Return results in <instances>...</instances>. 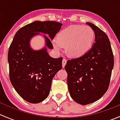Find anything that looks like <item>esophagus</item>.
Here are the masks:
<instances>
[{
    "label": "esophagus",
    "instance_id": "1",
    "mask_svg": "<svg viewBox=\"0 0 120 120\" xmlns=\"http://www.w3.org/2000/svg\"><path fill=\"white\" fill-rule=\"evenodd\" d=\"M66 63H67V60L66 59H63L62 61V66L63 67H64L65 66H66Z\"/></svg>",
    "mask_w": 120,
    "mask_h": 120
}]
</instances>
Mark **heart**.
Returning a JSON list of instances; mask_svg holds the SVG:
<instances>
[{
    "label": "heart",
    "mask_w": 120,
    "mask_h": 120,
    "mask_svg": "<svg viewBox=\"0 0 120 120\" xmlns=\"http://www.w3.org/2000/svg\"><path fill=\"white\" fill-rule=\"evenodd\" d=\"M95 38V31L90 26L72 25L61 30L52 44L57 51H61L64 46H66V51L69 55L79 57L91 49Z\"/></svg>",
    "instance_id": "heart-1"
}]
</instances>
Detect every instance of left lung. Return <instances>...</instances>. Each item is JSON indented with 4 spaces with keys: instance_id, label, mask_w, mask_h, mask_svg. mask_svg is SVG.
<instances>
[{
    "instance_id": "obj_1",
    "label": "left lung",
    "mask_w": 120,
    "mask_h": 120,
    "mask_svg": "<svg viewBox=\"0 0 120 120\" xmlns=\"http://www.w3.org/2000/svg\"><path fill=\"white\" fill-rule=\"evenodd\" d=\"M95 33V43L85 55L68 60L65 66L71 98L86 105L97 101L106 92L114 67V56L107 35L86 22Z\"/></svg>"
}]
</instances>
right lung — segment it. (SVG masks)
Here are the masks:
<instances>
[{
	"mask_svg": "<svg viewBox=\"0 0 120 120\" xmlns=\"http://www.w3.org/2000/svg\"><path fill=\"white\" fill-rule=\"evenodd\" d=\"M62 24L56 21H36L21 28L14 35L8 52L9 77L12 85L22 99L38 103L46 99L56 74L62 68L63 58L54 59L47 52L53 48L51 40L61 29ZM41 33L46 46L39 51L30 48L29 42Z\"/></svg>",
	"mask_w": 120,
	"mask_h": 120,
	"instance_id": "obj_1",
	"label": "right lung"
}]
</instances>
